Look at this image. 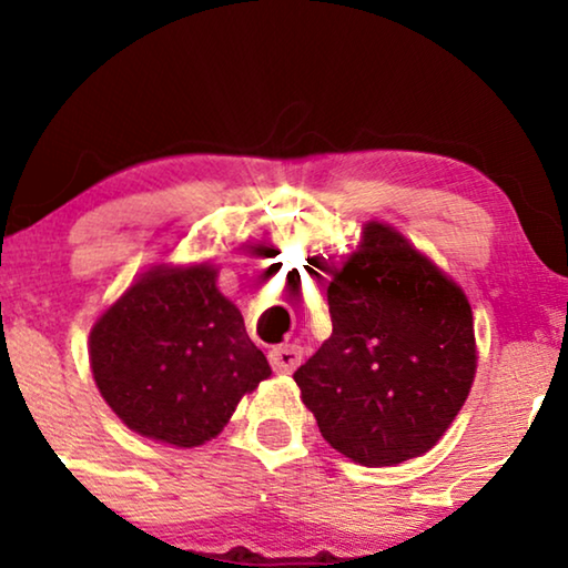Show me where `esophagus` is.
I'll return each instance as SVG.
<instances>
[{
    "label": "esophagus",
    "mask_w": 568,
    "mask_h": 568,
    "mask_svg": "<svg viewBox=\"0 0 568 568\" xmlns=\"http://www.w3.org/2000/svg\"><path fill=\"white\" fill-rule=\"evenodd\" d=\"M268 362H271V367H274V372H278V375H292V372L297 369L302 362V348L294 344L276 346L268 352Z\"/></svg>",
    "instance_id": "1"
}]
</instances>
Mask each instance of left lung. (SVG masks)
Returning <instances> with one entry per match:
<instances>
[{"instance_id": "1", "label": "left lung", "mask_w": 568, "mask_h": 568, "mask_svg": "<svg viewBox=\"0 0 568 568\" xmlns=\"http://www.w3.org/2000/svg\"><path fill=\"white\" fill-rule=\"evenodd\" d=\"M333 333L294 372L325 442L385 468L437 445L476 379L478 346L463 286L393 224H362L331 266Z\"/></svg>"}]
</instances>
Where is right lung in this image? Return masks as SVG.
I'll list each match as a JSON object with an SVG mask.
<instances>
[{
    "label": "right lung",
    "instance_id": "right-lung-1",
    "mask_svg": "<svg viewBox=\"0 0 568 568\" xmlns=\"http://www.w3.org/2000/svg\"><path fill=\"white\" fill-rule=\"evenodd\" d=\"M216 276L214 261L152 263L92 323V379L113 414L146 439L204 445L271 377Z\"/></svg>",
    "mask_w": 568,
    "mask_h": 568
}]
</instances>
